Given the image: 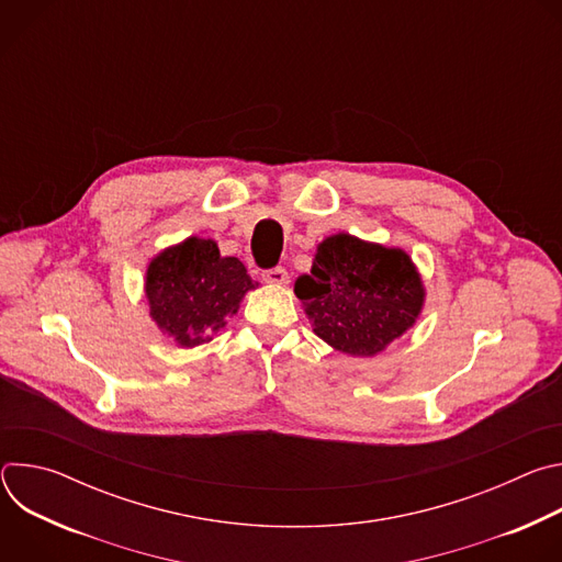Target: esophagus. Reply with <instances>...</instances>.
<instances>
[{
	"instance_id": "esophagus-1",
	"label": "esophagus",
	"mask_w": 562,
	"mask_h": 562,
	"mask_svg": "<svg viewBox=\"0 0 562 562\" xmlns=\"http://www.w3.org/2000/svg\"><path fill=\"white\" fill-rule=\"evenodd\" d=\"M262 280L267 284H276V286H282L289 282V273L284 267H273V269H265L262 271Z\"/></svg>"
}]
</instances>
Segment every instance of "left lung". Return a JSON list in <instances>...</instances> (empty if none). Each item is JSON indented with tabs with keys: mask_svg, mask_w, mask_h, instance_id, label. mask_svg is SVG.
Masks as SVG:
<instances>
[{
	"mask_svg": "<svg viewBox=\"0 0 562 562\" xmlns=\"http://www.w3.org/2000/svg\"><path fill=\"white\" fill-rule=\"evenodd\" d=\"M295 295L317 338L367 358L414 327L425 286L405 251L338 233L317 247L311 276L295 280Z\"/></svg>",
	"mask_w": 562,
	"mask_h": 562,
	"instance_id": "1",
	"label": "left lung"
}]
</instances>
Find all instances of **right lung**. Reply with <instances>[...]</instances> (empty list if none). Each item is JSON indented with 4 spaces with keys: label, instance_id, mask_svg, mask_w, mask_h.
Instances as JSON below:
<instances>
[{
    "label": "right lung",
    "instance_id": "add662e5",
    "mask_svg": "<svg viewBox=\"0 0 562 562\" xmlns=\"http://www.w3.org/2000/svg\"><path fill=\"white\" fill-rule=\"evenodd\" d=\"M256 286L243 262L222 258L213 239L202 237L169 247L146 271L150 317L180 347L209 342Z\"/></svg>",
    "mask_w": 562,
    "mask_h": 562
}]
</instances>
